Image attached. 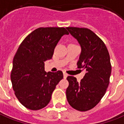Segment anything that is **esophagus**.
I'll return each instance as SVG.
<instances>
[{"mask_svg": "<svg viewBox=\"0 0 124 124\" xmlns=\"http://www.w3.org/2000/svg\"><path fill=\"white\" fill-rule=\"evenodd\" d=\"M63 77H64V78H66L67 77H68V74L66 73H65V72H64L63 73Z\"/></svg>", "mask_w": 124, "mask_h": 124, "instance_id": "esophagus-1", "label": "esophagus"}]
</instances>
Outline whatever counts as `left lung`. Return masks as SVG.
<instances>
[{"instance_id": "8db88e82", "label": "left lung", "mask_w": 124, "mask_h": 124, "mask_svg": "<svg viewBox=\"0 0 124 124\" xmlns=\"http://www.w3.org/2000/svg\"><path fill=\"white\" fill-rule=\"evenodd\" d=\"M66 29L81 46L77 68L86 70L79 82L73 76L66 78L69 82L66 98L74 109L88 111L96 106L106 93L111 72L110 54L105 43L91 30L78 27Z\"/></svg>"}]
</instances>
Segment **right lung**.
Instances as JSON below:
<instances>
[{
  "mask_svg": "<svg viewBox=\"0 0 124 124\" xmlns=\"http://www.w3.org/2000/svg\"><path fill=\"white\" fill-rule=\"evenodd\" d=\"M63 27H40L30 33L19 46L13 61L11 80L16 98L26 108L40 110L51 101L63 72H46L44 62L51 60Z\"/></svg>",
  "mask_w": 124,
  "mask_h": 124,
  "instance_id": "add662e5",
  "label": "right lung"
}]
</instances>
